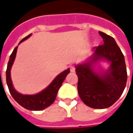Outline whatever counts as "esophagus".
I'll return each instance as SVG.
<instances>
[{
	"label": "esophagus",
	"mask_w": 133,
	"mask_h": 133,
	"mask_svg": "<svg viewBox=\"0 0 133 133\" xmlns=\"http://www.w3.org/2000/svg\"><path fill=\"white\" fill-rule=\"evenodd\" d=\"M75 71V68L74 66H70V72H74Z\"/></svg>",
	"instance_id": "esophagus-1"
}]
</instances>
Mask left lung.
<instances>
[{"label": "left lung", "instance_id": "left-lung-1", "mask_svg": "<svg viewBox=\"0 0 133 133\" xmlns=\"http://www.w3.org/2000/svg\"><path fill=\"white\" fill-rule=\"evenodd\" d=\"M99 34L104 45L93 48L86 61L75 67L82 101L92 108L105 109L113 105L123 94L127 69L124 55L114 38L100 31ZM102 61L109 63L107 69L101 68Z\"/></svg>", "mask_w": 133, "mask_h": 133}]
</instances>
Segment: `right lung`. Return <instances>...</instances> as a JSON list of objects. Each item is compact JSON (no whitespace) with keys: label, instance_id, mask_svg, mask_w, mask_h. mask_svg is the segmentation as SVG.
Segmentation results:
<instances>
[{"label":"right lung","instance_id":"add662e5","mask_svg":"<svg viewBox=\"0 0 133 133\" xmlns=\"http://www.w3.org/2000/svg\"><path fill=\"white\" fill-rule=\"evenodd\" d=\"M31 35L32 34H30L23 38L19 43L18 45L21 43L22 42L27 40L28 38H30ZM18 47V46L16 47L13 50V52L11 53L6 70V83L9 91L12 97L14 98V100L24 108L29 110H34V111L44 110L48 107H49L50 105H52L55 101L58 90L68 74L70 72V68H68L65 70H64L63 72H61L59 75H57L45 89L41 90L38 93L34 95H25L20 93L15 89L10 76V70L16 59Z\"/></svg>","mask_w":133,"mask_h":133}]
</instances>
